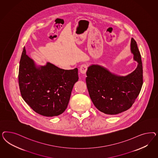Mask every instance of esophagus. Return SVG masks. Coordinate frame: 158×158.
I'll list each match as a JSON object with an SVG mask.
<instances>
[{
  "label": "esophagus",
  "instance_id": "34e87169",
  "mask_svg": "<svg viewBox=\"0 0 158 158\" xmlns=\"http://www.w3.org/2000/svg\"><path fill=\"white\" fill-rule=\"evenodd\" d=\"M87 65H86V64L81 65V67H80V69H79L80 72L82 74H85L86 73V71H87Z\"/></svg>",
  "mask_w": 158,
  "mask_h": 158
}]
</instances>
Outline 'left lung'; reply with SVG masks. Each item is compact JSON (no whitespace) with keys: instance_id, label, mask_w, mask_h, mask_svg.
Instances as JSON below:
<instances>
[{"instance_id":"8db88e82","label":"left lung","mask_w":158,"mask_h":158,"mask_svg":"<svg viewBox=\"0 0 158 158\" xmlns=\"http://www.w3.org/2000/svg\"><path fill=\"white\" fill-rule=\"evenodd\" d=\"M130 50L138 65L127 75L120 76L98 64H92L87 68L86 81L90 97L97 109L106 115H117L129 110L141 91L143 84V64L137 44L133 38Z\"/></svg>"}]
</instances>
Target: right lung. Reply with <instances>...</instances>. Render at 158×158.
<instances>
[{
  "label": "right lung",
  "mask_w": 158,
  "mask_h": 158,
  "mask_svg": "<svg viewBox=\"0 0 158 158\" xmlns=\"http://www.w3.org/2000/svg\"><path fill=\"white\" fill-rule=\"evenodd\" d=\"M78 79L77 68L65 70L49 62L37 65L23 48L19 61V90L24 100L39 114L52 117L62 114Z\"/></svg>",
  "instance_id": "add662e5"
}]
</instances>
